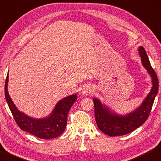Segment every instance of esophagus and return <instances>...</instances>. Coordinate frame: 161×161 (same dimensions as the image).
Segmentation results:
<instances>
[{"label": "esophagus", "instance_id": "1", "mask_svg": "<svg viewBox=\"0 0 161 161\" xmlns=\"http://www.w3.org/2000/svg\"><path fill=\"white\" fill-rule=\"evenodd\" d=\"M92 93V89L89 87H85L83 89L82 94L83 95H89Z\"/></svg>", "mask_w": 161, "mask_h": 161}]
</instances>
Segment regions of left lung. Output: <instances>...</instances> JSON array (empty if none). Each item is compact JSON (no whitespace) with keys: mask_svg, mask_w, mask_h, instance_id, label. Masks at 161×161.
Instances as JSON below:
<instances>
[{"mask_svg":"<svg viewBox=\"0 0 161 161\" xmlns=\"http://www.w3.org/2000/svg\"><path fill=\"white\" fill-rule=\"evenodd\" d=\"M138 51L142 57V64L150 75L153 81L151 91L141 106L127 115L120 116L112 114L110 110L105 105H103L97 99H93L96 123L98 128L108 136H124L131 133L144 124L150 114L155 96L158 94L159 83L157 75L149 62L146 50L141 46L138 48Z\"/></svg>","mask_w":161,"mask_h":161,"instance_id":"obj_1","label":"left lung"}]
</instances>
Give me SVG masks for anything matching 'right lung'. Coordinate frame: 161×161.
<instances>
[{
	"label": "right lung",
	"instance_id": "add662e5",
	"mask_svg": "<svg viewBox=\"0 0 161 161\" xmlns=\"http://www.w3.org/2000/svg\"><path fill=\"white\" fill-rule=\"evenodd\" d=\"M8 75L6 76L5 82L6 100L19 128L43 139L54 138L62 134L67 125L69 111L78 99L76 94H72L59 101L49 116L37 119L18 111L8 93Z\"/></svg>",
	"mask_w": 161,
	"mask_h": 161
}]
</instances>
